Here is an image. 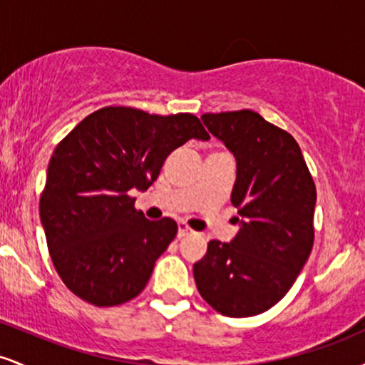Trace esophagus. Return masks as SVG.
<instances>
[{"label":"esophagus","instance_id":"esophagus-1","mask_svg":"<svg viewBox=\"0 0 365 365\" xmlns=\"http://www.w3.org/2000/svg\"><path fill=\"white\" fill-rule=\"evenodd\" d=\"M188 233H192V230L188 228L187 223H183V221H180V223H178V237L182 238V237L188 235Z\"/></svg>","mask_w":365,"mask_h":365}]
</instances>
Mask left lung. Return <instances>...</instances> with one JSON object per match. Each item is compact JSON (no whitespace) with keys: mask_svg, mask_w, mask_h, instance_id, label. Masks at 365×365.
Listing matches in <instances>:
<instances>
[{"mask_svg":"<svg viewBox=\"0 0 365 365\" xmlns=\"http://www.w3.org/2000/svg\"><path fill=\"white\" fill-rule=\"evenodd\" d=\"M200 118L235 156L232 204L240 230L230 244L209 242L207 254L194 264L197 290L223 316H257L287 295L307 262L316 185L295 139L259 113Z\"/></svg>","mask_w":365,"mask_h":365,"instance_id":"1","label":"left lung"}]
</instances>
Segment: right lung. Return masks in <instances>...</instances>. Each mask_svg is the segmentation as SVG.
Returning <instances> with one entry per match:
<instances>
[{"label": "right lung", "mask_w": 365, "mask_h": 365, "mask_svg": "<svg viewBox=\"0 0 365 365\" xmlns=\"http://www.w3.org/2000/svg\"><path fill=\"white\" fill-rule=\"evenodd\" d=\"M209 140L190 113L159 116L108 106L86 116L54 149L39 215L63 283L98 307L128 302L148 284L178 226L150 221L130 190H148L187 140Z\"/></svg>", "instance_id": "add662e5"}]
</instances>
